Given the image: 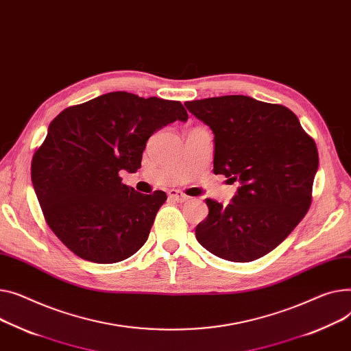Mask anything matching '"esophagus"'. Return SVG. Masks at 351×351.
<instances>
[{
	"label": "esophagus",
	"mask_w": 351,
	"mask_h": 351,
	"mask_svg": "<svg viewBox=\"0 0 351 351\" xmlns=\"http://www.w3.org/2000/svg\"><path fill=\"white\" fill-rule=\"evenodd\" d=\"M168 196H169V199H172V200H175V202H179V203L189 200V196H186L183 192L176 191V189H171V191L168 192Z\"/></svg>",
	"instance_id": "1"
}]
</instances>
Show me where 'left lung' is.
Listing matches in <instances>:
<instances>
[{
	"mask_svg": "<svg viewBox=\"0 0 351 351\" xmlns=\"http://www.w3.org/2000/svg\"><path fill=\"white\" fill-rule=\"evenodd\" d=\"M215 134V175L240 186L231 203L206 199L196 239L219 258L258 260L305 217L319 167L317 148L287 107L248 96L186 101Z\"/></svg>",
	"mask_w": 351,
	"mask_h": 351,
	"instance_id": "obj_1",
	"label": "left lung"
}]
</instances>
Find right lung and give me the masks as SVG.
Listing matches in <instances>:
<instances>
[{
    "mask_svg": "<svg viewBox=\"0 0 351 351\" xmlns=\"http://www.w3.org/2000/svg\"><path fill=\"white\" fill-rule=\"evenodd\" d=\"M175 121H188L179 101L112 91L63 110L49 124L31 178L46 223L70 251L114 264L147 243L167 193H139L120 172L141 168L148 138Z\"/></svg>",
    "mask_w": 351,
    "mask_h": 351,
    "instance_id": "1",
    "label": "right lung"
}]
</instances>
